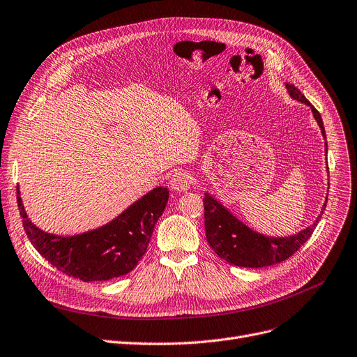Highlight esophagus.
<instances>
[{
  "label": "esophagus",
  "instance_id": "obj_1",
  "mask_svg": "<svg viewBox=\"0 0 357 357\" xmlns=\"http://www.w3.org/2000/svg\"><path fill=\"white\" fill-rule=\"evenodd\" d=\"M170 187L176 192H185L191 188V175L185 170H178L170 178Z\"/></svg>",
  "mask_w": 357,
  "mask_h": 357
}]
</instances>
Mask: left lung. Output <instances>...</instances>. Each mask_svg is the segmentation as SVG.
<instances>
[{"label":"left lung","mask_w":357,"mask_h":357,"mask_svg":"<svg viewBox=\"0 0 357 357\" xmlns=\"http://www.w3.org/2000/svg\"><path fill=\"white\" fill-rule=\"evenodd\" d=\"M286 89L291 99L311 107L314 118L318 122L321 134L325 140V156H327V135H325L319 112L302 95L299 89H296L293 84H286ZM327 199L328 197H325V203L317 217V220L311 226H307L306 229L290 236H267L258 234V231L252 230L250 226H246L236 215L231 214L219 199H215L213 195L206 192L203 199L206 236L214 252L231 266L246 268L274 266L291 257L311 238L315 226L321 220L325 207H327Z\"/></svg>","instance_id":"8db88e82"}]
</instances>
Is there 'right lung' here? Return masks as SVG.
I'll return each mask as SVG.
<instances>
[{
  "mask_svg": "<svg viewBox=\"0 0 357 357\" xmlns=\"http://www.w3.org/2000/svg\"><path fill=\"white\" fill-rule=\"evenodd\" d=\"M167 198V188L158 187L112 222L84 234L59 236L32 223L17 188V204L29 241L56 270L83 282H105L130 273L146 254Z\"/></svg>",
  "mask_w": 357,
  "mask_h": 357,
  "instance_id": "right-lung-1",
  "label": "right lung"
}]
</instances>
